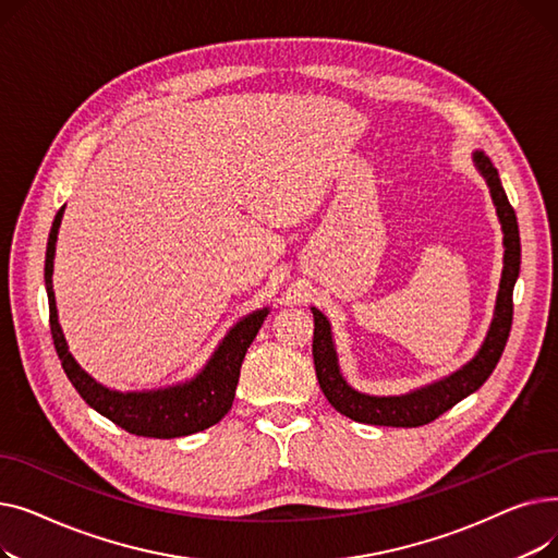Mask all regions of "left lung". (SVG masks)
Instances as JSON below:
<instances>
[{"label": "left lung", "mask_w": 558, "mask_h": 558, "mask_svg": "<svg viewBox=\"0 0 558 558\" xmlns=\"http://www.w3.org/2000/svg\"><path fill=\"white\" fill-rule=\"evenodd\" d=\"M475 167L486 179V185L490 190L497 219L502 223L505 234V269L500 280V291H497L495 312L488 335L477 350V355L463 364L452 375L438 379L427 387H421L416 391H409L404 396H368L345 383L341 375L337 350L332 341L330 320L324 312L312 307L314 314V341H312V355H314V368L324 396L328 402L337 409L339 414L353 418L357 423L366 425H387V427H418L427 425L434 418L446 414L459 400L465 396L475 393L493 373L502 357V350L507 345L511 320H513V284L520 274V232H518V219L515 210L507 198V192L500 183V175L493 167L490 158L482 151L473 154Z\"/></svg>", "instance_id": "1"}]
</instances>
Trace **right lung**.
<instances>
[{
  "instance_id": "add662e5",
  "label": "right lung",
  "mask_w": 558,
  "mask_h": 558,
  "mask_svg": "<svg viewBox=\"0 0 558 558\" xmlns=\"http://www.w3.org/2000/svg\"><path fill=\"white\" fill-rule=\"evenodd\" d=\"M63 213H65V205L56 213V219L51 223L47 255H45V287H47V299H49L51 339L56 345L58 360H61L72 387L78 391V396L87 404L95 409V412H99L101 416H106L108 421H112L114 425H120L122 429L135 436L175 438V436L203 432L213 427L215 423H219L232 407L244 355L248 345L253 343L257 330L262 328L264 318H267L269 307L257 310L240 318L221 339L208 364H205L201 373H196V377H192L190 383L173 385L167 389H156V391H129V393L112 391L99 385L93 375H87L76 364V360L68 350V341L61 330V324H58L51 274H53L58 228H61Z\"/></svg>"
}]
</instances>
